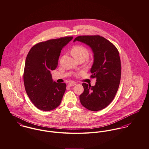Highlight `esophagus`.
<instances>
[{"label": "esophagus", "instance_id": "34e87169", "mask_svg": "<svg viewBox=\"0 0 149 149\" xmlns=\"http://www.w3.org/2000/svg\"><path fill=\"white\" fill-rule=\"evenodd\" d=\"M75 84H76L74 82H69L68 83V86L69 87L74 86H75Z\"/></svg>", "mask_w": 149, "mask_h": 149}]
</instances>
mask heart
<instances>
[{
	"mask_svg": "<svg viewBox=\"0 0 149 149\" xmlns=\"http://www.w3.org/2000/svg\"><path fill=\"white\" fill-rule=\"evenodd\" d=\"M71 55L77 60L82 58L84 59L89 55V51L88 49L81 45H77L72 48L71 50Z\"/></svg>",
	"mask_w": 149,
	"mask_h": 149,
	"instance_id": "b5f03b06",
	"label": "heart"
}]
</instances>
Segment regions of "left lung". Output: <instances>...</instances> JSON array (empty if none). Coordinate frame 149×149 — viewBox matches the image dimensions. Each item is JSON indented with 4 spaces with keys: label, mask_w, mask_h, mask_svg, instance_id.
Instances as JSON below:
<instances>
[{
    "label": "left lung",
    "mask_w": 149,
    "mask_h": 149,
    "mask_svg": "<svg viewBox=\"0 0 149 149\" xmlns=\"http://www.w3.org/2000/svg\"><path fill=\"white\" fill-rule=\"evenodd\" d=\"M79 41L89 46L94 52L91 68V78H96L94 86L83 83L84 91L79 96L83 106L97 111L106 107L114 98L121 77L119 54L116 46L99 35H81L74 42Z\"/></svg>",
    "instance_id": "left-lung-1"
}]
</instances>
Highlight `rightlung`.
I'll return each mask as SVG.
<instances>
[{
  "label": "right lung",
  "mask_w": 149,
  "mask_h": 149,
  "mask_svg": "<svg viewBox=\"0 0 149 149\" xmlns=\"http://www.w3.org/2000/svg\"><path fill=\"white\" fill-rule=\"evenodd\" d=\"M72 38L39 42L28 53L23 73L24 87L34 106L41 110H52L61 102L66 84L53 82L51 71L56 68L61 50Z\"/></svg>",
  "instance_id": "1"
}]
</instances>
